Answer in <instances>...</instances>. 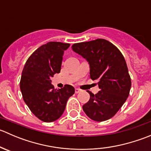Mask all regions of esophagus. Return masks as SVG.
<instances>
[{"label":"esophagus","instance_id":"obj_1","mask_svg":"<svg viewBox=\"0 0 151 151\" xmlns=\"http://www.w3.org/2000/svg\"><path fill=\"white\" fill-rule=\"evenodd\" d=\"M80 91H81V90L79 89V88H75V93H79Z\"/></svg>","mask_w":151,"mask_h":151}]
</instances>
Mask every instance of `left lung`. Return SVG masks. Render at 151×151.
I'll return each instance as SVG.
<instances>
[{
  "label": "left lung",
  "mask_w": 151,
  "mask_h": 151,
  "mask_svg": "<svg viewBox=\"0 0 151 151\" xmlns=\"http://www.w3.org/2000/svg\"><path fill=\"white\" fill-rule=\"evenodd\" d=\"M73 51L87 60L90 76L97 80L100 91L83 106L85 113L95 121L113 117L127 99L132 82L124 57L111 42L103 39L74 44Z\"/></svg>",
  "instance_id": "left-lung-1"
}]
</instances>
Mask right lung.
I'll use <instances>...</instances> for the list:
<instances>
[{"label":"right lung","mask_w":151,"mask_h":151,"mask_svg":"<svg viewBox=\"0 0 151 151\" xmlns=\"http://www.w3.org/2000/svg\"><path fill=\"white\" fill-rule=\"evenodd\" d=\"M69 44L50 42L35 50L25 63L20 80L23 100L33 115L44 122H52L63 113L74 88L65 85L55 89L51 77L60 73L64 50Z\"/></svg>","instance_id":"right-lung-1"}]
</instances>
